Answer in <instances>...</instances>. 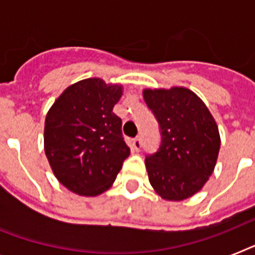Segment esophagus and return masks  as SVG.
<instances>
[{"label": "esophagus", "instance_id": "34e87169", "mask_svg": "<svg viewBox=\"0 0 255 255\" xmlns=\"http://www.w3.org/2000/svg\"><path fill=\"white\" fill-rule=\"evenodd\" d=\"M132 148L135 151H140V148H141V137H136V139L132 140Z\"/></svg>", "mask_w": 255, "mask_h": 255}]
</instances>
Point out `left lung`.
<instances>
[{
  "mask_svg": "<svg viewBox=\"0 0 255 255\" xmlns=\"http://www.w3.org/2000/svg\"><path fill=\"white\" fill-rule=\"evenodd\" d=\"M143 96L161 129L159 152L145 159L149 182L167 201L186 200L213 173L221 145L217 123L189 88H144Z\"/></svg>",
  "mask_w": 255,
  "mask_h": 255,
  "instance_id": "1",
  "label": "left lung"
}]
</instances>
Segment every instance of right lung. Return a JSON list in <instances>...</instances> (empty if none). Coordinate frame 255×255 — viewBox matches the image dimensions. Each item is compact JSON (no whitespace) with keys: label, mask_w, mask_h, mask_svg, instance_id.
<instances>
[{"label":"right lung","mask_w":255,"mask_h":255,"mask_svg":"<svg viewBox=\"0 0 255 255\" xmlns=\"http://www.w3.org/2000/svg\"><path fill=\"white\" fill-rule=\"evenodd\" d=\"M120 83L87 78L69 86L45 119V155L54 176L70 192L95 197L112 186L129 156L122 119L114 106L123 95Z\"/></svg>","instance_id":"add662e5"}]
</instances>
